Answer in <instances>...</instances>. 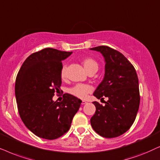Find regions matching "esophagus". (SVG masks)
<instances>
[{
	"mask_svg": "<svg viewBox=\"0 0 160 160\" xmlns=\"http://www.w3.org/2000/svg\"><path fill=\"white\" fill-rule=\"evenodd\" d=\"M86 103H87V102L85 101V100H82V105H86Z\"/></svg>",
	"mask_w": 160,
	"mask_h": 160,
	"instance_id": "34e87169",
	"label": "esophagus"
}]
</instances>
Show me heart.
I'll return each instance as SVG.
<instances>
[{
  "label": "heart",
  "mask_w": 160,
  "mask_h": 160,
  "mask_svg": "<svg viewBox=\"0 0 160 160\" xmlns=\"http://www.w3.org/2000/svg\"><path fill=\"white\" fill-rule=\"evenodd\" d=\"M82 64L83 65L85 69L88 72V73L96 72L99 69V63L95 59L91 58V57H86V58L82 59ZM67 66H63L61 68L60 75L62 80L67 78ZM91 91V88L90 86L82 83L77 84L69 89V93L75 97L79 98V99H85Z\"/></svg>",
  "instance_id": "1"
}]
</instances>
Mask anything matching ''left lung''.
I'll return each mask as SVG.
<instances>
[{"label":"left lung","mask_w":160,"mask_h":160,"mask_svg":"<svg viewBox=\"0 0 160 160\" xmlns=\"http://www.w3.org/2000/svg\"><path fill=\"white\" fill-rule=\"evenodd\" d=\"M101 52L105 61L103 80L93 96L104 100L105 105L93 102L95 114L91 124L104 138L118 137L130 128L135 120L140 105L139 82L133 65L118 51L108 46L91 48Z\"/></svg>","instance_id":"left-lung-1"}]
</instances>
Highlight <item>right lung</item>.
<instances>
[{
  "label": "right lung",
  "mask_w": 160,
  "mask_h": 160,
  "mask_svg": "<svg viewBox=\"0 0 160 160\" xmlns=\"http://www.w3.org/2000/svg\"><path fill=\"white\" fill-rule=\"evenodd\" d=\"M72 53L44 48L29 55L17 75L15 96L20 118L30 131L44 139L64 135L81 105V100L69 93L63 95L61 102L52 100L61 86V61Z\"/></svg>",
  "instance_id": "add662e5"
}]
</instances>
